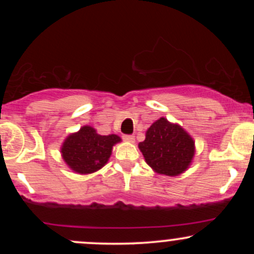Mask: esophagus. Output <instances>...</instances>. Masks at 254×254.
I'll return each mask as SVG.
<instances>
[{"label":"esophagus","mask_w":254,"mask_h":254,"mask_svg":"<svg viewBox=\"0 0 254 254\" xmlns=\"http://www.w3.org/2000/svg\"><path fill=\"white\" fill-rule=\"evenodd\" d=\"M123 139L127 142H130V143H133V142H135V137L132 135H124Z\"/></svg>","instance_id":"34e87169"}]
</instances>
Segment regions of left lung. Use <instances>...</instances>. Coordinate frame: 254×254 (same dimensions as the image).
<instances>
[{
    "label": "left lung",
    "instance_id": "obj_1",
    "mask_svg": "<svg viewBox=\"0 0 254 254\" xmlns=\"http://www.w3.org/2000/svg\"><path fill=\"white\" fill-rule=\"evenodd\" d=\"M138 148L147 164L157 173L178 176L191 164L194 142L182 127L160 118L145 133Z\"/></svg>",
    "mask_w": 254,
    "mask_h": 254
}]
</instances>
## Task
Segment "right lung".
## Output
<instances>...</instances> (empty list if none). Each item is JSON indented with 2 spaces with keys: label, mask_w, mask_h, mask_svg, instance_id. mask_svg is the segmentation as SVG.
Segmentation results:
<instances>
[{
  "label": "right lung",
  "mask_w": 254,
  "mask_h": 254,
  "mask_svg": "<svg viewBox=\"0 0 254 254\" xmlns=\"http://www.w3.org/2000/svg\"><path fill=\"white\" fill-rule=\"evenodd\" d=\"M121 138L117 135L101 136L93 127H83L78 132L66 137L62 145V156L72 171L88 174L100 170L109 161L112 147Z\"/></svg>",
  "instance_id": "right-lung-1"
}]
</instances>
